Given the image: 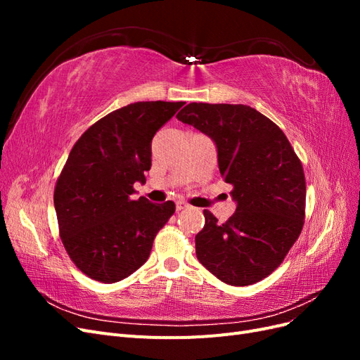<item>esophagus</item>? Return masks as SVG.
Instances as JSON below:
<instances>
[{
	"mask_svg": "<svg viewBox=\"0 0 360 360\" xmlns=\"http://www.w3.org/2000/svg\"><path fill=\"white\" fill-rule=\"evenodd\" d=\"M188 207H189V204L184 202V201H177V202H176L177 212H180V210H183V209H188Z\"/></svg>",
	"mask_w": 360,
	"mask_h": 360,
	"instance_id": "esophagus-1",
	"label": "esophagus"
}]
</instances>
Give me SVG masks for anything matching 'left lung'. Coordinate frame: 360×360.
<instances>
[{"label":"left lung","instance_id":"obj_1","mask_svg":"<svg viewBox=\"0 0 360 360\" xmlns=\"http://www.w3.org/2000/svg\"><path fill=\"white\" fill-rule=\"evenodd\" d=\"M180 122L209 135L237 209L224 224L204 210L195 236L200 263L228 285L245 287L276 270L304 224L307 181L285 134L248 105L189 103Z\"/></svg>","mask_w":360,"mask_h":360}]
</instances>
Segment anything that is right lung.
<instances>
[{"label":"right lung","mask_w":360,"mask_h":360,"mask_svg":"<svg viewBox=\"0 0 360 360\" xmlns=\"http://www.w3.org/2000/svg\"><path fill=\"white\" fill-rule=\"evenodd\" d=\"M184 102H136L76 141L53 189L64 249L84 275L112 284L143 266L176 204L134 200L151 167V139Z\"/></svg>","instance_id":"obj_1"}]
</instances>
